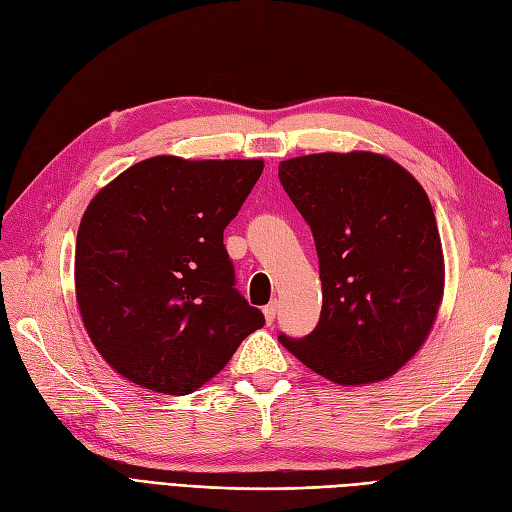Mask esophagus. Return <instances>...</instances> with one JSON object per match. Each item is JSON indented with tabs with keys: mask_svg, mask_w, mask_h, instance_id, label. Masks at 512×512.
<instances>
[{
	"mask_svg": "<svg viewBox=\"0 0 512 512\" xmlns=\"http://www.w3.org/2000/svg\"><path fill=\"white\" fill-rule=\"evenodd\" d=\"M277 307H280V303H277V299H273L269 305H265V309H262V312H265V318H267L269 324H271V322L275 320V316H277Z\"/></svg>",
	"mask_w": 512,
	"mask_h": 512,
	"instance_id": "obj_1",
	"label": "esophagus"
}]
</instances>
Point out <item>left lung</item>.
Wrapping results in <instances>:
<instances>
[{
    "mask_svg": "<svg viewBox=\"0 0 512 512\" xmlns=\"http://www.w3.org/2000/svg\"><path fill=\"white\" fill-rule=\"evenodd\" d=\"M286 194L312 228L322 309L316 329L280 342L322 378L393 376L427 339L444 290L440 232L406 168L369 151L280 162Z\"/></svg>",
    "mask_w": 512,
    "mask_h": 512,
    "instance_id": "left-lung-1",
    "label": "left lung"
}]
</instances>
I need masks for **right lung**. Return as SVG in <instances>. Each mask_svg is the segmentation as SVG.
Returning a JSON list of instances; mask_svg holds the SVG:
<instances>
[{"label":"right lung","instance_id":"1","mask_svg":"<svg viewBox=\"0 0 512 512\" xmlns=\"http://www.w3.org/2000/svg\"><path fill=\"white\" fill-rule=\"evenodd\" d=\"M262 168V160L158 156L91 200L76 235V303L117 374L188 395L265 324L235 288L224 245Z\"/></svg>","mask_w":512,"mask_h":512}]
</instances>
